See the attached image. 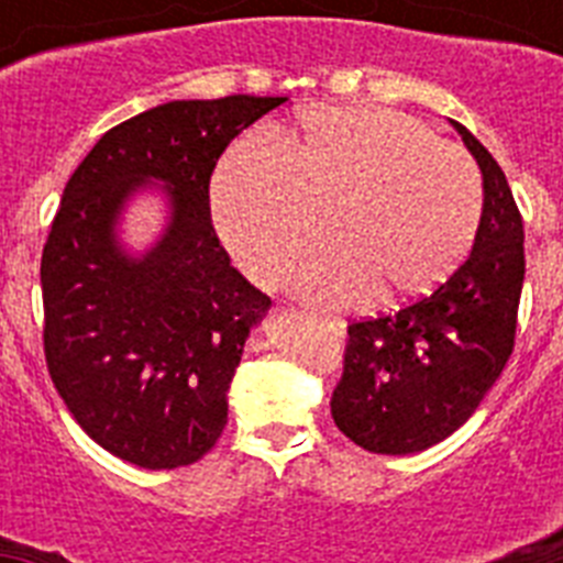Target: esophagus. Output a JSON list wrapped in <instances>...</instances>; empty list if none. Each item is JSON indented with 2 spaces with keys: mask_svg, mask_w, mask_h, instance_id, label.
I'll list each match as a JSON object with an SVG mask.
<instances>
[{
  "mask_svg": "<svg viewBox=\"0 0 563 563\" xmlns=\"http://www.w3.org/2000/svg\"><path fill=\"white\" fill-rule=\"evenodd\" d=\"M318 321V324L324 327L327 332H332V335H343V324L338 321V318H327V316H312Z\"/></svg>",
  "mask_w": 563,
  "mask_h": 563,
  "instance_id": "obj_1",
  "label": "esophagus"
}]
</instances>
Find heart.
Listing matches in <instances>:
<instances>
[{"mask_svg":"<svg viewBox=\"0 0 563 563\" xmlns=\"http://www.w3.org/2000/svg\"><path fill=\"white\" fill-rule=\"evenodd\" d=\"M485 208L476 163L397 109L324 107L301 114L287 154L242 141L211 180L213 225L258 285L285 276L327 231L335 245L292 285L318 305L389 301L442 285L474 245Z\"/></svg>","mask_w":563,"mask_h":563,"instance_id":"1","label":"heart"}]
</instances>
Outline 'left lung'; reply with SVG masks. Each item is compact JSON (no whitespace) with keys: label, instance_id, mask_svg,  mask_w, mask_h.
Listing matches in <instances>:
<instances>
[{"label":"left lung","instance_id":"obj_1","mask_svg":"<svg viewBox=\"0 0 563 563\" xmlns=\"http://www.w3.org/2000/svg\"><path fill=\"white\" fill-rule=\"evenodd\" d=\"M454 123L482 172L474 251L431 296L350 324L330 409L372 454H417L454 434L494 389L514 352L525 285V225L505 172Z\"/></svg>","mask_w":563,"mask_h":563}]
</instances>
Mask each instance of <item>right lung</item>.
Here are the masks:
<instances>
[{
  "label": "right lung",
  "mask_w": 563,
  "mask_h": 563,
  "mask_svg": "<svg viewBox=\"0 0 563 563\" xmlns=\"http://www.w3.org/2000/svg\"><path fill=\"white\" fill-rule=\"evenodd\" d=\"M287 98L168 101L109 129L64 186L42 253L44 357L69 415L132 465L202 460L228 422V389L271 298L211 225L208 186L242 129ZM164 191L167 228L143 254L122 211Z\"/></svg>",
  "instance_id": "add662e5"
}]
</instances>
